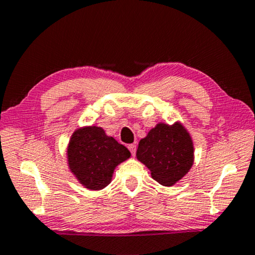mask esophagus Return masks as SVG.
Segmentation results:
<instances>
[{"mask_svg": "<svg viewBox=\"0 0 255 255\" xmlns=\"http://www.w3.org/2000/svg\"><path fill=\"white\" fill-rule=\"evenodd\" d=\"M128 149H129L130 154L135 156V154H136V145H135V144H128Z\"/></svg>", "mask_w": 255, "mask_h": 255, "instance_id": "obj_1", "label": "esophagus"}]
</instances>
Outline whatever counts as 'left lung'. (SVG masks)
<instances>
[{"label": "left lung", "mask_w": 255, "mask_h": 255, "mask_svg": "<svg viewBox=\"0 0 255 255\" xmlns=\"http://www.w3.org/2000/svg\"><path fill=\"white\" fill-rule=\"evenodd\" d=\"M136 157L151 171L156 182L171 186L192 167V140L179 122L158 124L140 141Z\"/></svg>", "instance_id": "1"}]
</instances>
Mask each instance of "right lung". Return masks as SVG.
Wrapping results in <instances>:
<instances>
[{"label": "right lung", "instance_id": "add662e5", "mask_svg": "<svg viewBox=\"0 0 255 255\" xmlns=\"http://www.w3.org/2000/svg\"><path fill=\"white\" fill-rule=\"evenodd\" d=\"M129 156L125 145L96 126L77 129L67 148L71 171L90 190H101L110 184L115 167Z\"/></svg>", "mask_w": 255, "mask_h": 255}]
</instances>
